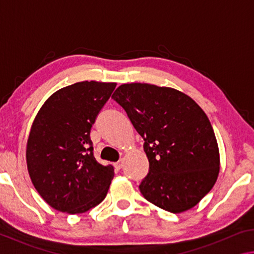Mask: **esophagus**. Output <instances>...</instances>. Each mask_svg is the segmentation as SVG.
Returning <instances> with one entry per match:
<instances>
[{
  "instance_id": "1",
  "label": "esophagus",
  "mask_w": 254,
  "mask_h": 254,
  "mask_svg": "<svg viewBox=\"0 0 254 254\" xmlns=\"http://www.w3.org/2000/svg\"><path fill=\"white\" fill-rule=\"evenodd\" d=\"M122 167H123V160H120V161L115 163V168H117V169H121Z\"/></svg>"
}]
</instances>
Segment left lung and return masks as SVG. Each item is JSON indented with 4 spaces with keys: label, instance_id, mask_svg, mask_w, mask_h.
Returning a JSON list of instances; mask_svg holds the SVG:
<instances>
[{
    "label": "left lung",
    "instance_id": "1",
    "mask_svg": "<svg viewBox=\"0 0 254 254\" xmlns=\"http://www.w3.org/2000/svg\"><path fill=\"white\" fill-rule=\"evenodd\" d=\"M112 98L144 140L149 174L139 186L144 198L176 214L198 204L216 183L221 163L200 106L175 88L141 83L119 86Z\"/></svg>",
    "mask_w": 254,
    "mask_h": 254
}]
</instances>
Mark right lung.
Masks as SVG:
<instances>
[{
  "label": "right lung",
  "mask_w": 254,
  "mask_h": 254,
  "mask_svg": "<svg viewBox=\"0 0 254 254\" xmlns=\"http://www.w3.org/2000/svg\"><path fill=\"white\" fill-rule=\"evenodd\" d=\"M115 86L95 80L66 86L33 120L25 150L28 171L39 195L59 212H87L109 191L114 168L94 158L89 133Z\"/></svg>",
  "instance_id": "add662e5"
}]
</instances>
